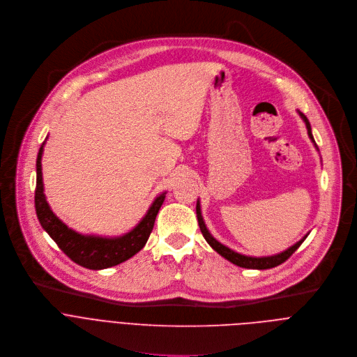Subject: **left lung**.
I'll list each match as a JSON object with an SVG mask.
<instances>
[{
	"mask_svg": "<svg viewBox=\"0 0 357 357\" xmlns=\"http://www.w3.org/2000/svg\"><path fill=\"white\" fill-rule=\"evenodd\" d=\"M298 115L301 116V119L305 122V126H307V130H308V136L311 139V142L314 144L315 149L318 151V146L315 144L314 140V136H312V132H311V123L310 121L307 119V116L298 111ZM197 220H198V225H199V229H201V234L202 236L205 238V241L208 242V245L215 250L217 253H220L222 257H225L228 261L239 266V267H245V268H256V270H266V268H271V267H275L281 263L286 261L300 246L301 243L307 239L308 234L300 239L297 243H294L293 246H290L289 249H286L281 253H277V255H273V256H261V257H255V256H246V255H242V253H238L232 249H229L228 246L222 245L221 242H218L215 238H213L211 235V232L206 229V225L204 222V218H202V213H201V204H199V199H197Z\"/></svg>",
	"mask_w": 357,
	"mask_h": 357,
	"instance_id": "1",
	"label": "left lung"
}]
</instances>
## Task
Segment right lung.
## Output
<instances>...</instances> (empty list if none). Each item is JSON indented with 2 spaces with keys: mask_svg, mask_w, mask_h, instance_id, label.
Returning a JSON list of instances; mask_svg holds the SVG:
<instances>
[{
  "mask_svg": "<svg viewBox=\"0 0 357 357\" xmlns=\"http://www.w3.org/2000/svg\"><path fill=\"white\" fill-rule=\"evenodd\" d=\"M45 144L46 140L42 144L36 159L35 209L40 227L49 234L57 246L75 263L90 270H102L116 266L144 249L153 229L158 212L166 198V191L155 198L146 215L128 234L121 236L79 234L59 220L46 201L42 177V155Z\"/></svg>",
  "mask_w": 357,
  "mask_h": 357,
  "instance_id": "add662e5",
  "label": "right lung"
}]
</instances>
